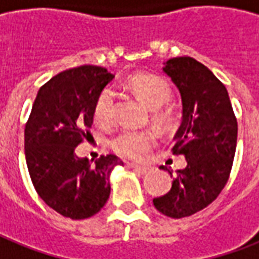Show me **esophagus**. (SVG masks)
I'll return each mask as SVG.
<instances>
[{"label": "esophagus", "instance_id": "esophagus-1", "mask_svg": "<svg viewBox=\"0 0 259 259\" xmlns=\"http://www.w3.org/2000/svg\"><path fill=\"white\" fill-rule=\"evenodd\" d=\"M129 167H132L135 171H137V173H140V174L149 173V171H150V168H152L150 166H143V164H129Z\"/></svg>", "mask_w": 259, "mask_h": 259}]
</instances>
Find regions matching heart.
<instances>
[{
	"instance_id": "obj_1",
	"label": "heart",
	"mask_w": 259,
	"mask_h": 259,
	"mask_svg": "<svg viewBox=\"0 0 259 259\" xmlns=\"http://www.w3.org/2000/svg\"><path fill=\"white\" fill-rule=\"evenodd\" d=\"M130 92L152 109V120L161 129L168 127L174 119L171 99V86L166 79L152 73H137L127 82ZM96 123L107 126L115 119V95L110 89H103L98 95L93 106ZM156 143V133L152 130L135 132L123 130L110 140V149L120 157L139 160Z\"/></svg>"
}]
</instances>
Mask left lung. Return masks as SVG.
Masks as SVG:
<instances>
[{"mask_svg":"<svg viewBox=\"0 0 259 259\" xmlns=\"http://www.w3.org/2000/svg\"><path fill=\"white\" fill-rule=\"evenodd\" d=\"M163 70L181 93L183 120L171 152L183 154L187 166L177 170L170 191L153 204L167 217L183 218L205 208L224 189L233 168L238 124L226 86L203 63L179 56L168 59Z\"/></svg>","mask_w":259,"mask_h":259,"instance_id":"8db88e82","label":"left lung"}]
</instances>
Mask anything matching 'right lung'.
Segmentation results:
<instances>
[{"label":"right lung","instance_id":"obj_1","mask_svg":"<svg viewBox=\"0 0 259 259\" xmlns=\"http://www.w3.org/2000/svg\"><path fill=\"white\" fill-rule=\"evenodd\" d=\"M113 75L102 66L66 69L41 86L25 124V159L38 196L72 220L95 215L110 194L109 174L122 161L115 154L95 163L75 147L91 135L93 106Z\"/></svg>","mask_w":259,"mask_h":259}]
</instances>
